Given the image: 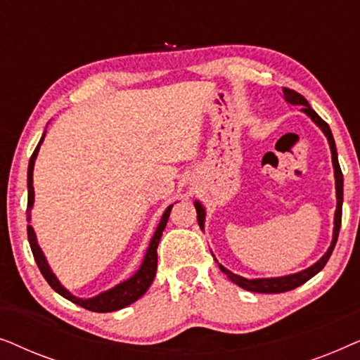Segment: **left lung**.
Segmentation results:
<instances>
[{"instance_id":"1","label":"left lung","mask_w":360,"mask_h":360,"mask_svg":"<svg viewBox=\"0 0 360 360\" xmlns=\"http://www.w3.org/2000/svg\"><path fill=\"white\" fill-rule=\"evenodd\" d=\"M283 96L285 101L292 103V105H302V111L307 112V115L311 117V120L316 122V124L321 127V131L324 132V136L328 137L329 147H331V154H333V165H334V176H336V196H338V208H336V214H334V234H333V243L329 245L328 252L323 255L321 259L318 260L316 264L311 265V267L303 270V272L293 274V275H287V277H277V278H244L240 275H236L233 272H229L228 269H224L223 265H219V269L228 275L231 282H234L236 285H239L240 288L249 290V292H255V293H282V292H288V290H293L303 285L304 282H308L309 278L314 277L319 270H321L326 262L331 257L334 245L338 243V236H339V229H341V218H342V172L341 167H339V160H338V150H336V144H334V137L333 132L329 129L328 122L323 121L321 117L316 115V111L311 110V106L308 105L307 98L300 95L295 90H290V88H283ZM195 208H196V218H198V224L203 228L205 223V210L198 201H195Z\"/></svg>"}]
</instances>
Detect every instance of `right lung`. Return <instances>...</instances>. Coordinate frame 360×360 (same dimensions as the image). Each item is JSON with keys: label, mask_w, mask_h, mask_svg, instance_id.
I'll return each instance as SVG.
<instances>
[{"label": "right lung", "mask_w": 360, "mask_h": 360, "mask_svg": "<svg viewBox=\"0 0 360 360\" xmlns=\"http://www.w3.org/2000/svg\"><path fill=\"white\" fill-rule=\"evenodd\" d=\"M44 136H46V132H44ZM44 136L41 137V141H39L36 150L32 152L31 160H29V169H27V218H29V213H31V208H32V203H34V186H32L34 160H36L39 147H41L42 141H44ZM172 206H174V205H170L169 208L165 210V213H164V216H162L159 226H157L155 234L150 240L149 249H147L144 262H142L141 269L137 270V272L132 275L129 280H126V282L116 285L115 288L108 290V292H105V293H100L95 298L83 300V298L73 297L70 292H67V290L63 288L60 283H58L56 275L52 274L51 267H49L46 257H44L41 248L37 245L36 234H34V229H32L31 224L27 226V239H29V244H31L32 255H34V259H36V264H37L39 270H41L44 278L47 280V283L51 285V287L56 290L58 295H62L63 298L70 300L72 303L78 304V307L90 309V311H95V313L116 311V309H121V308L127 307V304L134 303L136 300H139L142 295L147 292V288L150 287L152 280H154V277H155V270H157V245H159L162 233H164L167 221H169Z\"/></svg>", "instance_id": "add662e5"}]
</instances>
